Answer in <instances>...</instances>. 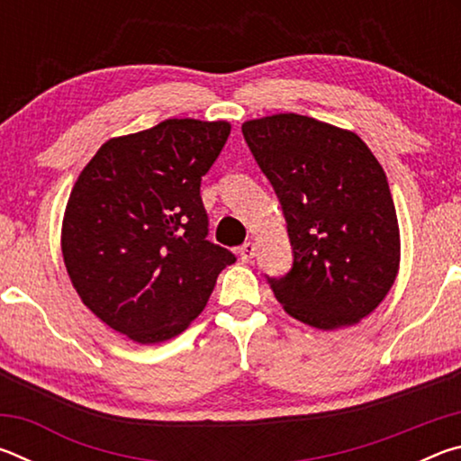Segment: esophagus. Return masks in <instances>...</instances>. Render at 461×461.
Returning a JSON list of instances; mask_svg holds the SVG:
<instances>
[{
  "label": "esophagus",
  "mask_w": 461,
  "mask_h": 461,
  "mask_svg": "<svg viewBox=\"0 0 461 461\" xmlns=\"http://www.w3.org/2000/svg\"><path fill=\"white\" fill-rule=\"evenodd\" d=\"M254 254H256V244H254V241H246L244 246H240L241 260H252Z\"/></svg>",
  "instance_id": "obj_1"
}]
</instances>
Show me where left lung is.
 Masks as SVG:
<instances>
[{"label": "left lung", "instance_id": "left-lung-1", "mask_svg": "<svg viewBox=\"0 0 461 461\" xmlns=\"http://www.w3.org/2000/svg\"><path fill=\"white\" fill-rule=\"evenodd\" d=\"M283 207L293 268L267 276L291 317L317 330L354 325L376 309L401 262L384 170L354 131L278 113L241 126Z\"/></svg>", "mask_w": 461, "mask_h": 461}]
</instances>
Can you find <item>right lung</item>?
<instances>
[{
    "label": "right lung",
    "mask_w": 461,
    "mask_h": 461,
    "mask_svg": "<svg viewBox=\"0 0 461 461\" xmlns=\"http://www.w3.org/2000/svg\"><path fill=\"white\" fill-rule=\"evenodd\" d=\"M228 122L165 120L112 138L83 168L62 220V258L81 301L138 343L185 331L236 262L207 240L201 178Z\"/></svg>",
    "instance_id": "1"
}]
</instances>
